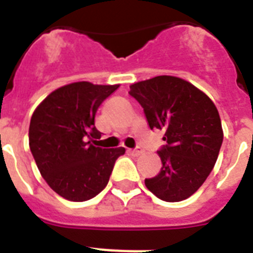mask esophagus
Returning <instances> with one entry per match:
<instances>
[{"label":"esophagus","mask_w":253,"mask_h":253,"mask_svg":"<svg viewBox=\"0 0 253 253\" xmlns=\"http://www.w3.org/2000/svg\"><path fill=\"white\" fill-rule=\"evenodd\" d=\"M130 152L132 155H140L143 152V148H142V147L138 146V147H135L134 150H130Z\"/></svg>","instance_id":"34e87169"}]
</instances>
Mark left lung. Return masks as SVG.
<instances>
[{
	"label": "left lung",
	"instance_id": "8db88e82",
	"mask_svg": "<svg viewBox=\"0 0 253 253\" xmlns=\"http://www.w3.org/2000/svg\"><path fill=\"white\" fill-rule=\"evenodd\" d=\"M151 130H164L158 151L162 169L146 178L148 190L166 202L186 200L215 166L223 142L219 113L204 91L173 76H158L130 86Z\"/></svg>",
	"mask_w": 253,
	"mask_h": 253
}]
</instances>
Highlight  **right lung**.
Returning a JSON list of instances; mask_svg holds the SVG:
<instances>
[{"instance_id":"1","label":"right lung","mask_w":253,"mask_h":253,"mask_svg":"<svg viewBox=\"0 0 253 253\" xmlns=\"http://www.w3.org/2000/svg\"><path fill=\"white\" fill-rule=\"evenodd\" d=\"M118 86L73 83L52 91L34 111L30 150L45 182L65 200L83 202L97 196L125 154L123 147L95 146L101 138L94 126L97 109Z\"/></svg>"}]
</instances>
